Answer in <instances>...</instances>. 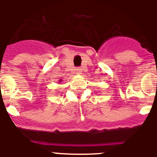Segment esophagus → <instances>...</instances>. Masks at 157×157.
Returning <instances> with one entry per match:
<instances>
[{"instance_id": "34e87169", "label": "esophagus", "mask_w": 157, "mask_h": 157, "mask_svg": "<svg viewBox=\"0 0 157 157\" xmlns=\"http://www.w3.org/2000/svg\"><path fill=\"white\" fill-rule=\"evenodd\" d=\"M82 70L80 68H77L76 69V74H81Z\"/></svg>"}]
</instances>
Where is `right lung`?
<instances>
[{
    "mask_svg": "<svg viewBox=\"0 0 157 157\" xmlns=\"http://www.w3.org/2000/svg\"><path fill=\"white\" fill-rule=\"evenodd\" d=\"M59 82H62V79H59Z\"/></svg>",
    "mask_w": 157,
    "mask_h": 157,
    "instance_id": "add662e5",
    "label": "right lung"
}]
</instances>
